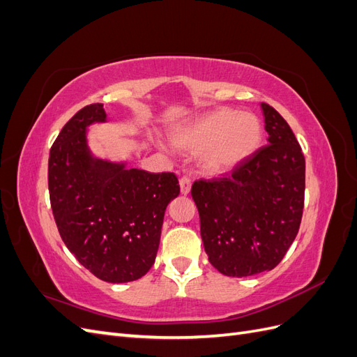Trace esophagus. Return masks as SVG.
Returning <instances> with one entry per match:
<instances>
[{"label": "esophagus", "instance_id": "esophagus-1", "mask_svg": "<svg viewBox=\"0 0 357 357\" xmlns=\"http://www.w3.org/2000/svg\"><path fill=\"white\" fill-rule=\"evenodd\" d=\"M190 186H192V180L189 176H183L180 178V190L183 195H188V193L190 192Z\"/></svg>", "mask_w": 357, "mask_h": 357}]
</instances>
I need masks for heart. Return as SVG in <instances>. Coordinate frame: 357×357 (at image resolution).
Returning a JSON list of instances; mask_svg holds the SVG:
<instances>
[{
    "mask_svg": "<svg viewBox=\"0 0 357 357\" xmlns=\"http://www.w3.org/2000/svg\"><path fill=\"white\" fill-rule=\"evenodd\" d=\"M262 126L250 113L219 109L171 131V143L190 153H199L204 169L211 174L231 171L259 146Z\"/></svg>",
    "mask_w": 357,
    "mask_h": 357,
    "instance_id": "obj_1",
    "label": "heart"
}]
</instances>
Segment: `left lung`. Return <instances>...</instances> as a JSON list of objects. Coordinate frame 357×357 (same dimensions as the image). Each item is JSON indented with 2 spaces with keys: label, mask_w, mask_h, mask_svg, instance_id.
I'll return each instance as SVG.
<instances>
[{
  "label": "left lung",
  "mask_w": 357,
  "mask_h": 357,
  "mask_svg": "<svg viewBox=\"0 0 357 357\" xmlns=\"http://www.w3.org/2000/svg\"><path fill=\"white\" fill-rule=\"evenodd\" d=\"M266 146L229 176L197 180L192 198L210 264L229 277L275 268L299 231L305 195V158L287 122L262 102Z\"/></svg>",
  "instance_id": "8db88e82"
}]
</instances>
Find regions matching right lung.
Listing matches in <instances>:
<instances>
[{
	"mask_svg": "<svg viewBox=\"0 0 357 357\" xmlns=\"http://www.w3.org/2000/svg\"><path fill=\"white\" fill-rule=\"evenodd\" d=\"M102 104L75 113L50 149L49 195L62 241L100 280L128 283L155 264L174 172L125 168L91 155L86 128L105 122Z\"/></svg>",
	"mask_w": 357,
	"mask_h": 357,
	"instance_id": "1",
	"label": "right lung"
}]
</instances>
